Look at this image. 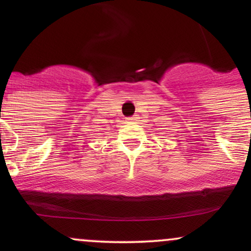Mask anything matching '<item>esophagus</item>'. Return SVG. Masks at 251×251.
Here are the masks:
<instances>
[{
  "label": "esophagus",
  "mask_w": 251,
  "mask_h": 251,
  "mask_svg": "<svg viewBox=\"0 0 251 251\" xmlns=\"http://www.w3.org/2000/svg\"><path fill=\"white\" fill-rule=\"evenodd\" d=\"M138 119H139V117L135 114V116H133V117L126 118V122H127V123H134V122H138Z\"/></svg>",
  "instance_id": "esophagus-1"
}]
</instances>
